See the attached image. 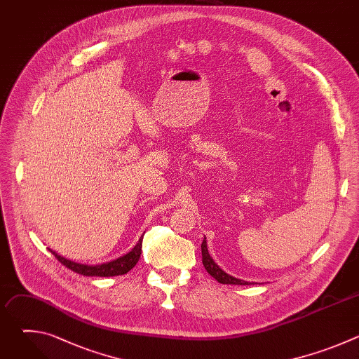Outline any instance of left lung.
I'll return each mask as SVG.
<instances>
[{
	"instance_id": "obj_1",
	"label": "left lung",
	"mask_w": 359,
	"mask_h": 359,
	"mask_svg": "<svg viewBox=\"0 0 359 359\" xmlns=\"http://www.w3.org/2000/svg\"><path fill=\"white\" fill-rule=\"evenodd\" d=\"M201 257H203L201 262H203L204 269H206L208 273H209L213 278H216L219 283H222V284H234V285H247V284H248V283L244 281V280H238V278H236V277H233V276L224 273V271L215 263V260L210 257L209 250H208L206 237H204V240H203V243H201Z\"/></svg>"
}]
</instances>
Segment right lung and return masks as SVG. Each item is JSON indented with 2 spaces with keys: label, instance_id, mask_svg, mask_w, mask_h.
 I'll list each match as a JSON object with an SVG mask.
<instances>
[{
  "label": "right lung",
  "instance_id": "obj_1",
  "mask_svg": "<svg viewBox=\"0 0 359 359\" xmlns=\"http://www.w3.org/2000/svg\"><path fill=\"white\" fill-rule=\"evenodd\" d=\"M142 238H139L137 244L122 257L112 260L109 263H104V264H97V266H88V264H81V263H75L71 262L62 255H60L58 252H55L54 250L48 248L50 252L55 255V259H58V262L61 264H64L67 269L81 274V276H88V277H115V276H122L126 274L128 271H130L136 263L140 259V254H142Z\"/></svg>",
  "mask_w": 359,
  "mask_h": 359
}]
</instances>
